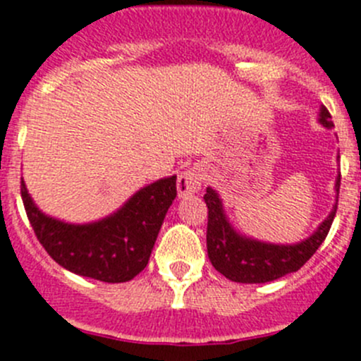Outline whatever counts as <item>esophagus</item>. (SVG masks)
<instances>
[{
  "instance_id": "esophagus-1",
  "label": "esophagus",
  "mask_w": 361,
  "mask_h": 361,
  "mask_svg": "<svg viewBox=\"0 0 361 361\" xmlns=\"http://www.w3.org/2000/svg\"><path fill=\"white\" fill-rule=\"evenodd\" d=\"M201 173L196 169H188L185 173H181L178 176V196L180 197H188V196H194L197 194L201 188Z\"/></svg>"
}]
</instances>
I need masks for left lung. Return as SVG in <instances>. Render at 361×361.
Returning a JSON list of instances; mask_svg holds the SVG:
<instances>
[{"label":"left lung","instance_id":"1","mask_svg":"<svg viewBox=\"0 0 361 361\" xmlns=\"http://www.w3.org/2000/svg\"><path fill=\"white\" fill-rule=\"evenodd\" d=\"M319 123L331 130L333 121L326 106L319 110ZM340 157H336L338 160ZM340 174L335 180L336 201L328 217L319 224V228L308 238L295 244H271L242 235L233 228L224 212V204L219 197L217 190L207 187L204 203L208 207V228H207V249L212 265L237 283H267L283 278L285 274L299 271L319 245L324 242L338 204Z\"/></svg>","mask_w":361,"mask_h":361}]
</instances>
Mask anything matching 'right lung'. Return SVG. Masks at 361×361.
<instances>
[{
  "mask_svg": "<svg viewBox=\"0 0 361 361\" xmlns=\"http://www.w3.org/2000/svg\"><path fill=\"white\" fill-rule=\"evenodd\" d=\"M21 197L37 238L56 264L85 278L124 283L149 262L165 214L176 197V176L146 185L119 210L87 224H71L44 214L23 180Z\"/></svg>",
  "mask_w": 361,
  "mask_h": 361,
  "instance_id": "1",
  "label": "right lung"
}]
</instances>
